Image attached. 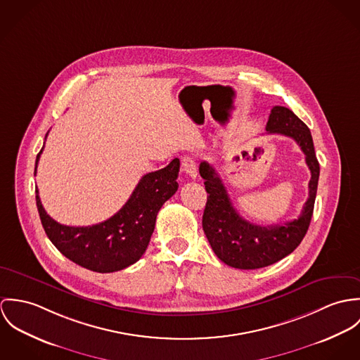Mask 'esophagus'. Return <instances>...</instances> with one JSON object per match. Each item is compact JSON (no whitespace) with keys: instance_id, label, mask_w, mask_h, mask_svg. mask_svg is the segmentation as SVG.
I'll return each instance as SVG.
<instances>
[{"instance_id":"34e87169","label":"esophagus","mask_w":360,"mask_h":360,"mask_svg":"<svg viewBox=\"0 0 360 360\" xmlns=\"http://www.w3.org/2000/svg\"><path fill=\"white\" fill-rule=\"evenodd\" d=\"M182 171L192 179H196L198 176V165L196 161L193 160L192 158H186L182 160Z\"/></svg>"}]
</instances>
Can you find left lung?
<instances>
[{
  "instance_id": "8db88e82",
  "label": "left lung",
  "mask_w": 360,
  "mask_h": 360,
  "mask_svg": "<svg viewBox=\"0 0 360 360\" xmlns=\"http://www.w3.org/2000/svg\"><path fill=\"white\" fill-rule=\"evenodd\" d=\"M266 131L292 138L304 152L311 169L309 198L297 219L271 226L248 222L236 211L214 165L205 161L200 162V175L208 193L202 214V231L215 255L238 269L264 268L291 254L307 235L314 214L320 167L309 128L290 109L274 106Z\"/></svg>"
}]
</instances>
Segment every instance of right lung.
<instances>
[{"label": "right lung", "instance_id": "obj_1", "mask_svg": "<svg viewBox=\"0 0 360 360\" xmlns=\"http://www.w3.org/2000/svg\"><path fill=\"white\" fill-rule=\"evenodd\" d=\"M40 153L36 160H40ZM34 171V174H36ZM179 159L141 178L127 202L109 219L92 226H66L52 219L36 201L41 224L52 244L85 269L110 274L135 264L146 251L162 204L178 191Z\"/></svg>", "mask_w": 360, "mask_h": 360}]
</instances>
